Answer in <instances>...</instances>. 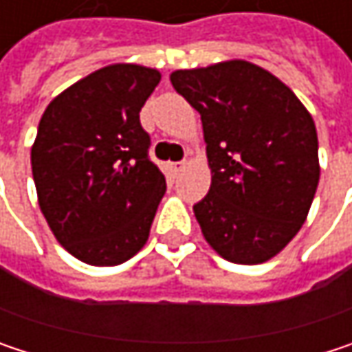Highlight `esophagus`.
Listing matches in <instances>:
<instances>
[{
    "label": "esophagus",
    "mask_w": 352,
    "mask_h": 352,
    "mask_svg": "<svg viewBox=\"0 0 352 352\" xmlns=\"http://www.w3.org/2000/svg\"><path fill=\"white\" fill-rule=\"evenodd\" d=\"M183 169H185V163H183V161H179V163H169V171H171L173 175H179Z\"/></svg>",
    "instance_id": "obj_1"
}]
</instances>
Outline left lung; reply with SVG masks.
<instances>
[{
    "label": "left lung",
    "mask_w": 352,
    "mask_h": 352,
    "mask_svg": "<svg viewBox=\"0 0 352 352\" xmlns=\"http://www.w3.org/2000/svg\"><path fill=\"white\" fill-rule=\"evenodd\" d=\"M201 116L212 185L193 206L210 246L256 265L287 245L316 193V126L296 94L269 71L228 60L171 75Z\"/></svg>",
    "instance_id": "obj_1"
}]
</instances>
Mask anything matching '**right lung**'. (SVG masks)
I'll return each mask as SVG.
<instances>
[{"mask_svg": "<svg viewBox=\"0 0 352 352\" xmlns=\"http://www.w3.org/2000/svg\"><path fill=\"white\" fill-rule=\"evenodd\" d=\"M157 69L109 65L77 81L42 113L32 146L40 210L73 256L113 267L148 241L167 181L151 161L140 109Z\"/></svg>", "mask_w": 352, "mask_h": 352, "instance_id": "1", "label": "right lung"}]
</instances>
